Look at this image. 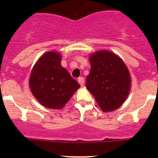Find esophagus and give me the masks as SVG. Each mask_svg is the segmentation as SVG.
<instances>
[{"label": "esophagus", "instance_id": "34e87169", "mask_svg": "<svg viewBox=\"0 0 158 158\" xmlns=\"http://www.w3.org/2000/svg\"><path fill=\"white\" fill-rule=\"evenodd\" d=\"M78 82H79V83L80 84L81 86H82V85H84V82H85V80H84V78L83 77L78 78Z\"/></svg>", "mask_w": 158, "mask_h": 158}]
</instances>
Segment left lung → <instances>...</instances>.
I'll list each match as a JSON object with an SVG mask.
<instances>
[{
	"mask_svg": "<svg viewBox=\"0 0 158 158\" xmlns=\"http://www.w3.org/2000/svg\"><path fill=\"white\" fill-rule=\"evenodd\" d=\"M91 69L86 78V88L95 97L103 111L118 109L131 89L130 73L123 60L106 50L89 56Z\"/></svg>",
	"mask_w": 158,
	"mask_h": 158,
	"instance_id": "left-lung-1",
	"label": "left lung"
}]
</instances>
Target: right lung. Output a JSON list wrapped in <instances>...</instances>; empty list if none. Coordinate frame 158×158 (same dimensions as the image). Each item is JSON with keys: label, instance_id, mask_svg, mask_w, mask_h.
<instances>
[{"label": "right lung", "instance_id": "obj_1", "mask_svg": "<svg viewBox=\"0 0 158 158\" xmlns=\"http://www.w3.org/2000/svg\"><path fill=\"white\" fill-rule=\"evenodd\" d=\"M30 88L33 96L49 109L64 107L79 84L61 66V55L47 52L38 60L30 76Z\"/></svg>", "mask_w": 158, "mask_h": 158}]
</instances>
